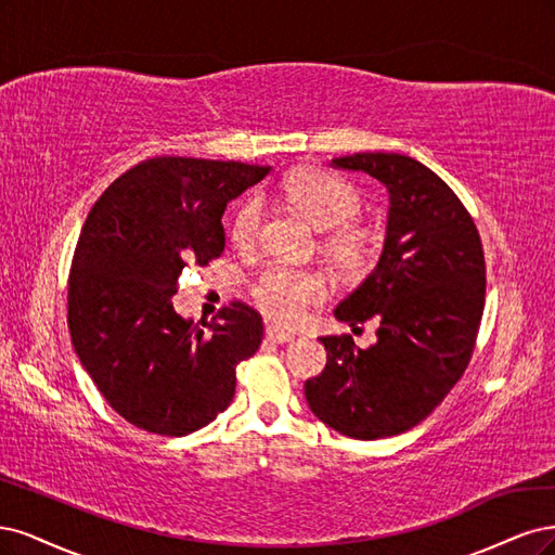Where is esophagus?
<instances>
[{
  "label": "esophagus",
  "mask_w": 555,
  "mask_h": 555,
  "mask_svg": "<svg viewBox=\"0 0 555 555\" xmlns=\"http://www.w3.org/2000/svg\"><path fill=\"white\" fill-rule=\"evenodd\" d=\"M264 334H267V338H272V341H276V344H288V341H293V338H295L293 332H285V330L274 327V325H267Z\"/></svg>",
  "instance_id": "esophagus-1"
}]
</instances>
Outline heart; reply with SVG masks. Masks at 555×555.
<instances>
[{
	"label": "heart",
	"mask_w": 555,
	"mask_h": 555,
	"mask_svg": "<svg viewBox=\"0 0 555 555\" xmlns=\"http://www.w3.org/2000/svg\"><path fill=\"white\" fill-rule=\"evenodd\" d=\"M283 193L315 228L325 230V248L338 270L364 272L375 256L373 230L354 221L362 195L346 177L323 168H299L283 184ZM262 223V201L246 198L230 221V240L251 246ZM254 299L276 323L295 325L311 307L327 299V281L313 270L270 267L254 283Z\"/></svg>",
	"instance_id": "obj_1"
}]
</instances>
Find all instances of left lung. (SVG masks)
<instances>
[{
  "label": "left lung",
  "instance_id": "obj_1",
  "mask_svg": "<svg viewBox=\"0 0 555 555\" xmlns=\"http://www.w3.org/2000/svg\"><path fill=\"white\" fill-rule=\"evenodd\" d=\"M332 164L369 172L389 191L383 256L334 315L375 320L378 341L320 336L325 371L304 391L334 431L375 440L426 420L466 373L485 313V248L470 211L440 177L403 154L360 152Z\"/></svg>",
  "mask_w": 555,
  "mask_h": 555
}]
</instances>
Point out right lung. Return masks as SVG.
<instances>
[{"mask_svg": "<svg viewBox=\"0 0 555 555\" xmlns=\"http://www.w3.org/2000/svg\"><path fill=\"white\" fill-rule=\"evenodd\" d=\"M270 166L156 156L103 191L68 272V332L80 364L119 417L158 436H186L235 397L237 364L262 344V318L230 301L193 323L170 297L186 264L225 246V205Z\"/></svg>", "mask_w": 555, "mask_h": 555, "instance_id": "right-lung-1", "label": "right lung"}]
</instances>
